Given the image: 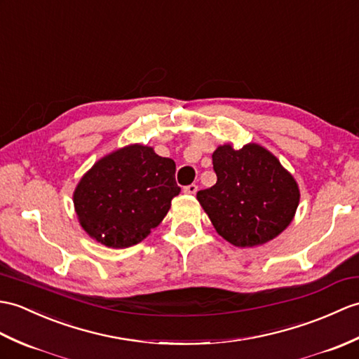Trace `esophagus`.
I'll return each mask as SVG.
<instances>
[{
    "label": "esophagus",
    "instance_id": "34e87169",
    "mask_svg": "<svg viewBox=\"0 0 359 359\" xmlns=\"http://www.w3.org/2000/svg\"><path fill=\"white\" fill-rule=\"evenodd\" d=\"M197 185H194V183H191V185H187L183 187V193L185 194H189V196H194L197 193Z\"/></svg>",
    "mask_w": 359,
    "mask_h": 359
}]
</instances>
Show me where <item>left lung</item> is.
Listing matches in <instances>:
<instances>
[{"label":"left lung","mask_w":359,"mask_h":359,"mask_svg":"<svg viewBox=\"0 0 359 359\" xmlns=\"http://www.w3.org/2000/svg\"><path fill=\"white\" fill-rule=\"evenodd\" d=\"M217 182L197 193L215 231L236 246H257L292 222L299 202L295 179L268 149L222 145L212 154Z\"/></svg>","instance_id":"left-lung-1"}]
</instances>
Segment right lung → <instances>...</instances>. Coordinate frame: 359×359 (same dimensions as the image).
I'll list each match as a JSON object with an SVG mask.
<instances>
[{"label": "right lung", "instance_id": "1", "mask_svg": "<svg viewBox=\"0 0 359 359\" xmlns=\"http://www.w3.org/2000/svg\"><path fill=\"white\" fill-rule=\"evenodd\" d=\"M179 193L172 159L130 145L96 162L74 189L73 202L90 237L121 249L144 240Z\"/></svg>", "mask_w": 359, "mask_h": 359}]
</instances>
